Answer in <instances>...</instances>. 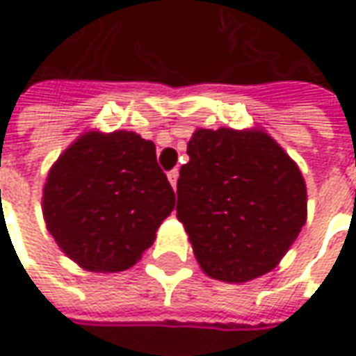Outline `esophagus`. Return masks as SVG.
<instances>
[{"mask_svg":"<svg viewBox=\"0 0 356 356\" xmlns=\"http://www.w3.org/2000/svg\"><path fill=\"white\" fill-rule=\"evenodd\" d=\"M178 176H180L178 168H174L172 172H168V182H170V186H172L174 190H176V184H178Z\"/></svg>","mask_w":356,"mask_h":356,"instance_id":"esophagus-1","label":"esophagus"}]
</instances>
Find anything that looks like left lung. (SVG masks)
Segmentation results:
<instances>
[{"label":"left lung","mask_w":356,"mask_h":356,"mask_svg":"<svg viewBox=\"0 0 356 356\" xmlns=\"http://www.w3.org/2000/svg\"><path fill=\"white\" fill-rule=\"evenodd\" d=\"M178 178L176 217L200 268L250 282L274 270L307 219L300 166L261 127L195 129Z\"/></svg>","instance_id":"8db88e82"}]
</instances>
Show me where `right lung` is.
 I'll return each instance as SVG.
<instances>
[{
	"label": "right lung",
	"instance_id": "1",
	"mask_svg": "<svg viewBox=\"0 0 356 356\" xmlns=\"http://www.w3.org/2000/svg\"><path fill=\"white\" fill-rule=\"evenodd\" d=\"M174 200L152 140L125 129H88L50 166L42 217L80 268L121 273L154 243Z\"/></svg>",
	"mask_w": 356,
	"mask_h": 356
}]
</instances>
